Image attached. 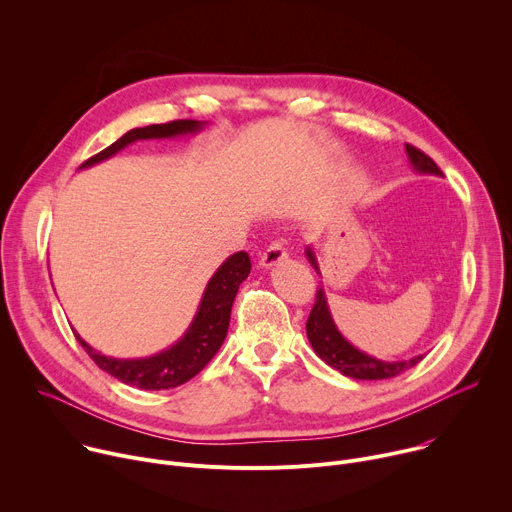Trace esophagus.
Instances as JSON below:
<instances>
[{
    "instance_id": "esophagus-1",
    "label": "esophagus",
    "mask_w": 512,
    "mask_h": 512,
    "mask_svg": "<svg viewBox=\"0 0 512 512\" xmlns=\"http://www.w3.org/2000/svg\"><path fill=\"white\" fill-rule=\"evenodd\" d=\"M285 259H287V251H285L279 243H273V245H269V249L261 255L259 265L265 267V269H271V267L279 265V263L285 261Z\"/></svg>"
}]
</instances>
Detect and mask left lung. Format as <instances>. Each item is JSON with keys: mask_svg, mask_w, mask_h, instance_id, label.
<instances>
[{"mask_svg": "<svg viewBox=\"0 0 512 512\" xmlns=\"http://www.w3.org/2000/svg\"><path fill=\"white\" fill-rule=\"evenodd\" d=\"M405 152H407L409 166L413 168V172L425 174V176H444L442 170L435 166V162L429 156H425L421 150L413 148V145L405 143ZM306 259L316 269V273L322 275L320 263H318V257H316V251L312 245L306 247ZM306 332H308V340H310L314 352L328 364V367L342 373L344 377L358 379V381H379V379L397 377V375L405 373L407 369L415 367V364L425 356V354H417L407 360H381L377 356L362 352L354 344H350L342 336V332L338 330V326L332 318L324 287L318 289L316 304H314L308 324H306Z\"/></svg>", "mask_w": 512, "mask_h": 512, "instance_id": "obj_1", "label": "left lung"}]
</instances>
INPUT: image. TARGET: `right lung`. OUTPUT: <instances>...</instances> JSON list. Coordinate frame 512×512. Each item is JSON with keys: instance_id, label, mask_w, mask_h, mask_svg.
Returning <instances> with one entry per match:
<instances>
[{"instance_id": "right-lung-1", "label": "right lung", "mask_w": 512, "mask_h": 512, "mask_svg": "<svg viewBox=\"0 0 512 512\" xmlns=\"http://www.w3.org/2000/svg\"><path fill=\"white\" fill-rule=\"evenodd\" d=\"M208 121H194V119H182L162 125H148V127H135L129 129L125 135H121L115 143H111L107 150L87 160L79 170H87L95 164H101L127 145L141 141V139H174V137H186L200 133ZM251 273V259L245 251L233 253L227 257L218 269L208 279L200 304L196 308V314L186 328V332L168 348L141 358H113L105 356L97 348H93L89 342L81 338V334L75 330V336L79 344L87 350V354L97 362V367L109 373L111 377L119 379L125 385H131L135 389L143 391H162L172 389L178 385H184L192 377H196L208 360L223 346L231 322V308L235 302V296L239 291V285L249 277Z\"/></svg>"}]
</instances>
